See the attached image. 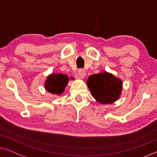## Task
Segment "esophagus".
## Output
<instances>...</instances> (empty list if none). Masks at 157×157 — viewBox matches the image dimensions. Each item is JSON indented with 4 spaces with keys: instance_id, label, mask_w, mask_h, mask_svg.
<instances>
[{
    "instance_id": "obj_1",
    "label": "esophagus",
    "mask_w": 157,
    "mask_h": 157,
    "mask_svg": "<svg viewBox=\"0 0 157 157\" xmlns=\"http://www.w3.org/2000/svg\"><path fill=\"white\" fill-rule=\"evenodd\" d=\"M78 75L80 78H84L86 75V72L84 70L82 69H79L78 70Z\"/></svg>"
}]
</instances>
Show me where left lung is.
Instances as JSON below:
<instances>
[{
	"label": "left lung",
	"mask_w": 157,
	"mask_h": 157,
	"mask_svg": "<svg viewBox=\"0 0 157 157\" xmlns=\"http://www.w3.org/2000/svg\"><path fill=\"white\" fill-rule=\"evenodd\" d=\"M92 95L101 104H112L120 98L122 81L107 72L90 75L87 81Z\"/></svg>",
	"instance_id": "obj_1"
}]
</instances>
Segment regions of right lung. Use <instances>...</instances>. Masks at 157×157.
I'll return each instance as SVG.
<instances>
[{"label": "right lung", "instance_id": "add662e5", "mask_svg": "<svg viewBox=\"0 0 157 157\" xmlns=\"http://www.w3.org/2000/svg\"><path fill=\"white\" fill-rule=\"evenodd\" d=\"M68 77L63 74L52 73L48 76L45 82V88L48 92L52 94H61L65 91V88L67 85Z\"/></svg>", "mask_w": 157, "mask_h": 157}]
</instances>
